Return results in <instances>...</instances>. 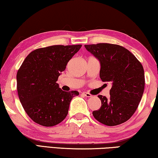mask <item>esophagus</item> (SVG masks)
Returning a JSON list of instances; mask_svg holds the SVG:
<instances>
[{"label": "esophagus", "mask_w": 158, "mask_h": 158, "mask_svg": "<svg viewBox=\"0 0 158 158\" xmlns=\"http://www.w3.org/2000/svg\"><path fill=\"white\" fill-rule=\"evenodd\" d=\"M82 95H84V96H85V97H87V98H90V97H92V95H91L90 93H86V92H83V93H82Z\"/></svg>", "instance_id": "obj_1"}]
</instances>
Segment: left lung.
<instances>
[{"label": "left lung", "mask_w": 158, "mask_h": 158, "mask_svg": "<svg viewBox=\"0 0 158 158\" xmlns=\"http://www.w3.org/2000/svg\"><path fill=\"white\" fill-rule=\"evenodd\" d=\"M100 63V77L110 82V98L101 95V107L93 112L98 122L115 126L126 122L136 111L145 88L141 63L128 50L110 43L85 45Z\"/></svg>", "instance_id": "1"}]
</instances>
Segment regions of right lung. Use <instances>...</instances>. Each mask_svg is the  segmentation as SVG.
Returning <instances> with one entry per match:
<instances>
[{"mask_svg":"<svg viewBox=\"0 0 158 158\" xmlns=\"http://www.w3.org/2000/svg\"><path fill=\"white\" fill-rule=\"evenodd\" d=\"M82 45H51L32 51L18 70L17 90L24 110L42 126L56 125L66 118L76 90L65 92L56 83Z\"/></svg>","mask_w":158,"mask_h":158,"instance_id":"1","label":"right lung"}]
</instances>
